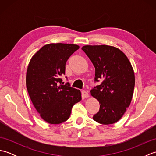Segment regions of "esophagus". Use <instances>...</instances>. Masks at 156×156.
Instances as JSON below:
<instances>
[{
	"mask_svg": "<svg viewBox=\"0 0 156 156\" xmlns=\"http://www.w3.org/2000/svg\"><path fill=\"white\" fill-rule=\"evenodd\" d=\"M82 96L83 98H88L89 97V94L88 93V92L85 91V90H82Z\"/></svg>",
	"mask_w": 156,
	"mask_h": 156,
	"instance_id": "obj_1",
	"label": "esophagus"
}]
</instances>
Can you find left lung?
Returning a JSON list of instances; mask_svg holds the SVG:
<instances>
[{
    "label": "left lung",
    "instance_id": "1",
    "mask_svg": "<svg viewBox=\"0 0 156 156\" xmlns=\"http://www.w3.org/2000/svg\"><path fill=\"white\" fill-rule=\"evenodd\" d=\"M95 68V81L102 82L90 91L100 103L93 119L102 125L121 119L131 104L135 87L133 67L123 52L113 46L84 45L82 48Z\"/></svg>",
    "mask_w": 156,
    "mask_h": 156
}]
</instances>
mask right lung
Here are the masks:
<instances>
[{
	"mask_svg": "<svg viewBox=\"0 0 156 156\" xmlns=\"http://www.w3.org/2000/svg\"><path fill=\"white\" fill-rule=\"evenodd\" d=\"M70 44H49L33 55L26 74V87L33 105L40 117L48 123L67 121L72 108L82 99L79 90L69 83L59 85L65 74L66 63L79 49Z\"/></svg>",
	"mask_w": 156,
	"mask_h": 156,
	"instance_id": "right-lung-1",
	"label": "right lung"
}]
</instances>
